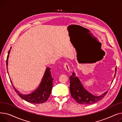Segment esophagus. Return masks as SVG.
I'll use <instances>...</instances> for the list:
<instances>
[{"label":"esophagus","mask_w":122,"mask_h":122,"mask_svg":"<svg viewBox=\"0 0 122 122\" xmlns=\"http://www.w3.org/2000/svg\"><path fill=\"white\" fill-rule=\"evenodd\" d=\"M64 68L65 69V70H66L67 71L69 72V71H70V66H69L68 62H65L64 63Z\"/></svg>","instance_id":"obj_1"}]
</instances>
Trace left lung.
Wrapping results in <instances>:
<instances>
[{
	"label": "left lung",
	"instance_id": "1",
	"mask_svg": "<svg viewBox=\"0 0 122 122\" xmlns=\"http://www.w3.org/2000/svg\"><path fill=\"white\" fill-rule=\"evenodd\" d=\"M117 68V67H116ZM115 69V74L116 73L117 69ZM70 91L71 92L72 97L76 100L77 103L88 105L96 103L104 97L108 92H104L99 97H97L88 92L82 86L79 79L75 76V73H73L72 76L70 77Z\"/></svg>",
	"mask_w": 122,
	"mask_h": 122
}]
</instances>
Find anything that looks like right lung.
I'll use <instances>...</instances> for the list:
<instances>
[{
	"mask_svg": "<svg viewBox=\"0 0 122 122\" xmlns=\"http://www.w3.org/2000/svg\"><path fill=\"white\" fill-rule=\"evenodd\" d=\"M11 48V47L10 48V49ZM10 52V50L8 51L7 60H6L7 69H8V59ZM53 80V79L52 76H51V74L50 72V68H47L46 70V73H45L44 75L40 86L33 93L28 95L22 94L19 92L18 91L16 90V88H15L14 86H13L12 81L11 80L10 81L14 89H15V91L21 98L26 101L30 102V103L35 104H41L46 102L50 97L51 91H52Z\"/></svg>",
	"mask_w": 122,
	"mask_h": 122,
	"instance_id": "obj_1",
	"label": "right lung"
}]
</instances>
